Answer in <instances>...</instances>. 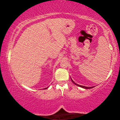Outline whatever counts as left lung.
<instances>
[{
	"label": "left lung",
	"mask_w": 120,
	"mask_h": 120,
	"mask_svg": "<svg viewBox=\"0 0 120 120\" xmlns=\"http://www.w3.org/2000/svg\"><path fill=\"white\" fill-rule=\"evenodd\" d=\"M72 82L74 84H75L77 86H79V87H81L82 88H84V89H92V88H93L94 87H87V86H82V85H79V84H77L76 83H75L74 81H73L72 79Z\"/></svg>",
	"instance_id": "obj_1"
}]
</instances>
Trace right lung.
Segmentation results:
<instances>
[{"label":"right lung","mask_w":120,"mask_h":120,"mask_svg":"<svg viewBox=\"0 0 120 120\" xmlns=\"http://www.w3.org/2000/svg\"><path fill=\"white\" fill-rule=\"evenodd\" d=\"M47 88H48V87H47V88H45V89H47Z\"/></svg>","instance_id":"obj_1"}]
</instances>
